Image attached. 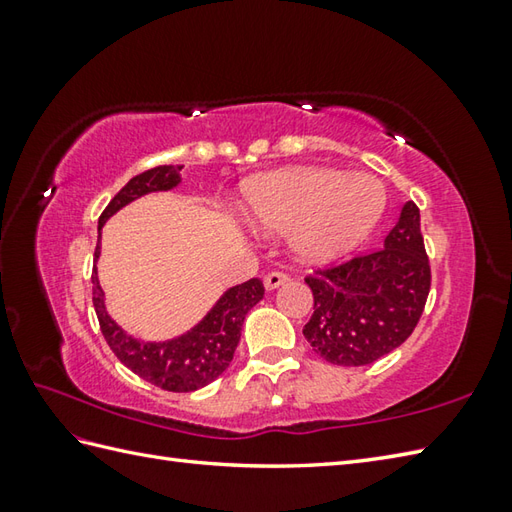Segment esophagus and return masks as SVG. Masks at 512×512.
Wrapping results in <instances>:
<instances>
[{
  "instance_id": "1",
  "label": "esophagus",
  "mask_w": 512,
  "mask_h": 512,
  "mask_svg": "<svg viewBox=\"0 0 512 512\" xmlns=\"http://www.w3.org/2000/svg\"><path fill=\"white\" fill-rule=\"evenodd\" d=\"M286 281H288L286 273H281V270H273V273H268L264 277V286H266V290H275L281 284H286Z\"/></svg>"
}]
</instances>
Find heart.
Returning a JSON list of instances; mask_svg holds the SVG:
<instances>
[{"instance_id":"obj_1","label":"heart","mask_w":512,"mask_h":512,"mask_svg":"<svg viewBox=\"0 0 512 512\" xmlns=\"http://www.w3.org/2000/svg\"><path fill=\"white\" fill-rule=\"evenodd\" d=\"M383 206V187L372 176L297 167L248 182L242 213L259 235L290 231L292 253L323 264L361 244Z\"/></svg>"}]
</instances>
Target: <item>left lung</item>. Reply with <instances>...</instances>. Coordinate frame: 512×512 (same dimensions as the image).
<instances>
[{"mask_svg": "<svg viewBox=\"0 0 512 512\" xmlns=\"http://www.w3.org/2000/svg\"><path fill=\"white\" fill-rule=\"evenodd\" d=\"M306 277L314 312L303 336L325 361L358 367L405 343L431 288V266L420 233V211L402 206L383 248Z\"/></svg>", "mask_w": 512, "mask_h": 512, "instance_id": "1", "label": "left lung"}]
</instances>
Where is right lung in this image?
<instances>
[{
    "label": "right lung",
    "instance_id": "obj_1",
    "mask_svg": "<svg viewBox=\"0 0 512 512\" xmlns=\"http://www.w3.org/2000/svg\"><path fill=\"white\" fill-rule=\"evenodd\" d=\"M182 165H162L145 173H138L118 191L99 217V231L110 217L125 204L143 198L154 191H169L180 184ZM101 255V235L96 242L94 259ZM264 299V284L259 279H248L244 284L228 288L211 312L178 339L162 343H143L129 336L121 325L107 314L103 288L92 270V301L101 332L112 347L118 361L145 378L147 383L167 391H195L213 383L224 369L231 365L235 347L242 336V325L248 310Z\"/></svg>",
    "mask_w": 512,
    "mask_h": 512
}]
</instances>
